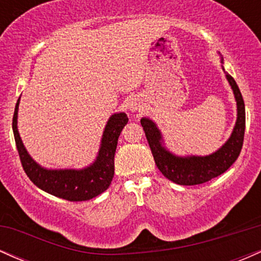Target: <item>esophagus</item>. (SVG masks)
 Segmentation results:
<instances>
[{"mask_svg": "<svg viewBox=\"0 0 261 261\" xmlns=\"http://www.w3.org/2000/svg\"><path fill=\"white\" fill-rule=\"evenodd\" d=\"M127 108H128V109L131 110V112H136V110H137V108H139V106H137V103H136V101L131 100L130 103L127 104Z\"/></svg>", "mask_w": 261, "mask_h": 261, "instance_id": "1", "label": "esophagus"}]
</instances>
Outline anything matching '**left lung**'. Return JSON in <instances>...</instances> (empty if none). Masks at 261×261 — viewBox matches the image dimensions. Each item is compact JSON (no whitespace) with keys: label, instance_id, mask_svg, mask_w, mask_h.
<instances>
[{"label":"left lung","instance_id":"obj_1","mask_svg":"<svg viewBox=\"0 0 261 261\" xmlns=\"http://www.w3.org/2000/svg\"><path fill=\"white\" fill-rule=\"evenodd\" d=\"M221 62L223 59L221 58ZM237 101V121L227 142L216 152L208 155H187L179 157L164 147L163 137L154 121L148 118L141 119L148 145L153 154L155 166L162 174L179 185H197L216 178L226 172L241 153L245 130V108L242 93L234 79L226 72Z\"/></svg>","mask_w":261,"mask_h":261}]
</instances>
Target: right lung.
I'll return each mask as SVG.
<instances>
[{"label":"right lung","instance_id":"add662e5","mask_svg":"<svg viewBox=\"0 0 261 261\" xmlns=\"http://www.w3.org/2000/svg\"><path fill=\"white\" fill-rule=\"evenodd\" d=\"M19 99L14 109L12 128L23 169L29 179L41 190L68 201H86L106 191L113 180L114 155L121 130L128 121L126 114L116 113L110 116L104 128L99 152L91 166L83 169H46L33 160L20 140L17 127Z\"/></svg>","mask_w":261,"mask_h":261}]
</instances>
